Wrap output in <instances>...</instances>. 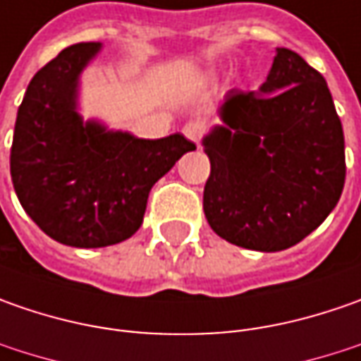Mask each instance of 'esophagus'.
<instances>
[{"label":"esophagus","mask_w":361,"mask_h":361,"mask_svg":"<svg viewBox=\"0 0 361 361\" xmlns=\"http://www.w3.org/2000/svg\"><path fill=\"white\" fill-rule=\"evenodd\" d=\"M183 132H185V136H187L188 140L199 142L202 138V134H204V122H201V120H190V122L185 124Z\"/></svg>","instance_id":"34e87169"}]
</instances>
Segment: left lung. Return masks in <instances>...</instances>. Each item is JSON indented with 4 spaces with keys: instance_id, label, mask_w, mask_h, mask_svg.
<instances>
[{
    "instance_id": "8db88e82",
    "label": "left lung",
    "mask_w": 361,
    "mask_h": 361,
    "mask_svg": "<svg viewBox=\"0 0 361 361\" xmlns=\"http://www.w3.org/2000/svg\"><path fill=\"white\" fill-rule=\"evenodd\" d=\"M219 116L223 126L202 140L211 229L253 251L298 245L334 211L345 183L343 128L324 76L277 48L259 92L231 90Z\"/></svg>"
}]
</instances>
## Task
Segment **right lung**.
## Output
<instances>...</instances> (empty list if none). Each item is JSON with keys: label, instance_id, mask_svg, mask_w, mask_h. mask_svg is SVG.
Listing matches in <instances>:
<instances>
[{"label": "right lung", "instance_id": "right-lung-1", "mask_svg": "<svg viewBox=\"0 0 361 361\" xmlns=\"http://www.w3.org/2000/svg\"><path fill=\"white\" fill-rule=\"evenodd\" d=\"M100 42L62 49L30 82L9 157L21 207L54 241L96 249L140 229L148 192L197 146L183 134L159 140L106 130L76 110L78 78Z\"/></svg>", "mask_w": 361, "mask_h": 361}]
</instances>
